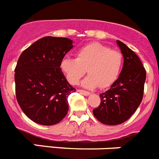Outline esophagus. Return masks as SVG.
<instances>
[{"instance_id": "esophagus-1", "label": "esophagus", "mask_w": 159, "mask_h": 159, "mask_svg": "<svg viewBox=\"0 0 159 159\" xmlns=\"http://www.w3.org/2000/svg\"><path fill=\"white\" fill-rule=\"evenodd\" d=\"M78 92H80V94H84V95H85V96H88V95H90V94H91V93L88 92V91H84V90H78Z\"/></svg>"}]
</instances>
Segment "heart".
Segmentation results:
<instances>
[{
	"instance_id": "1",
	"label": "heart",
	"mask_w": 159,
	"mask_h": 159,
	"mask_svg": "<svg viewBox=\"0 0 159 159\" xmlns=\"http://www.w3.org/2000/svg\"><path fill=\"white\" fill-rule=\"evenodd\" d=\"M123 64V56L117 50L99 43H92L81 48L76 58L65 57L61 68L68 82L77 84L87 70L89 75L81 83L88 89L99 86L106 88L111 86L118 77Z\"/></svg>"
}]
</instances>
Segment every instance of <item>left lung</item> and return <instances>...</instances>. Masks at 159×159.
<instances>
[{"label":"left lung","mask_w":159,"mask_h":159,"mask_svg":"<svg viewBox=\"0 0 159 159\" xmlns=\"http://www.w3.org/2000/svg\"><path fill=\"white\" fill-rule=\"evenodd\" d=\"M116 43L123 55V68L110 89L99 94L101 103L93 110L98 120L108 125H120L136 112L142 102L146 80V71L139 57L120 41Z\"/></svg>","instance_id":"8db88e82"}]
</instances>
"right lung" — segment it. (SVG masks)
<instances>
[{
  "label": "right lung",
  "mask_w": 159,
  "mask_h": 159,
  "mask_svg": "<svg viewBox=\"0 0 159 159\" xmlns=\"http://www.w3.org/2000/svg\"><path fill=\"white\" fill-rule=\"evenodd\" d=\"M72 40L42 38L23 51L15 68L16 95L23 112L43 125L59 123L68 110V97L75 89L61 69Z\"/></svg>",
  "instance_id": "add662e5"
}]
</instances>
